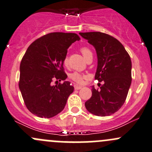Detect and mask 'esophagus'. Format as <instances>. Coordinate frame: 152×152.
Segmentation results:
<instances>
[{"instance_id":"esophagus-1","label":"esophagus","mask_w":152,"mask_h":152,"mask_svg":"<svg viewBox=\"0 0 152 152\" xmlns=\"http://www.w3.org/2000/svg\"><path fill=\"white\" fill-rule=\"evenodd\" d=\"M74 88L75 90H80V89L82 88V86H79V85H74Z\"/></svg>"}]
</instances>
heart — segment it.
I'll return each instance as SVG.
<instances>
[{"label": "heart", "instance_id": "b5f03b06", "mask_svg": "<svg viewBox=\"0 0 152 152\" xmlns=\"http://www.w3.org/2000/svg\"><path fill=\"white\" fill-rule=\"evenodd\" d=\"M80 51L82 53V54L83 55V56L85 57V59H86V58L87 56H89L90 55H93L92 53V51L87 47H82L80 48ZM63 63L65 65H67V57H65L64 59ZM70 79H71L75 83L79 84V85H81V84H83L84 82V79L86 78V76L83 74H81V73H78V72H73V73H70V76H69Z\"/></svg>", "mask_w": 152, "mask_h": 152}]
</instances>
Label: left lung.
Masks as SVG:
<instances>
[{
    "label": "left lung",
    "instance_id": "obj_1",
    "mask_svg": "<svg viewBox=\"0 0 152 152\" xmlns=\"http://www.w3.org/2000/svg\"><path fill=\"white\" fill-rule=\"evenodd\" d=\"M79 34L95 47L98 66L95 79L103 81L100 89L92 87V96L85 107L95 115H111L123 106L132 82V62L124 45L113 37L102 32Z\"/></svg>",
    "mask_w": 152,
    "mask_h": 152
}]
</instances>
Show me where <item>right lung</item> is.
I'll return each mask as SVG.
<instances>
[{
  "label": "right lung",
  "mask_w": 152,
  "mask_h": 152,
  "mask_svg": "<svg viewBox=\"0 0 152 152\" xmlns=\"http://www.w3.org/2000/svg\"><path fill=\"white\" fill-rule=\"evenodd\" d=\"M80 37L75 33L53 32L34 41L26 51L20 66L19 88L27 109L40 118L53 117L63 110L73 92L65 80L63 61L67 48Z\"/></svg>",
  "instance_id": "1"
}]
</instances>
